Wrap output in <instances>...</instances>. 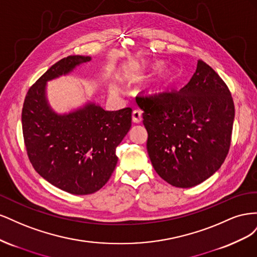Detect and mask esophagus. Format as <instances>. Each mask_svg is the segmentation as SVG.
<instances>
[{
	"mask_svg": "<svg viewBox=\"0 0 257 257\" xmlns=\"http://www.w3.org/2000/svg\"><path fill=\"white\" fill-rule=\"evenodd\" d=\"M143 120V112L141 110H134L133 113H132V121H133L134 123H141Z\"/></svg>",
	"mask_w": 257,
	"mask_h": 257,
	"instance_id": "obj_1",
	"label": "esophagus"
}]
</instances>
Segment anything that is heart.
I'll return each mask as SVG.
<instances>
[{
    "label": "heart",
    "mask_w": 257,
    "mask_h": 257,
    "mask_svg": "<svg viewBox=\"0 0 257 257\" xmlns=\"http://www.w3.org/2000/svg\"><path fill=\"white\" fill-rule=\"evenodd\" d=\"M161 66V63H155L154 65L150 66V67H143L142 68V72L143 73H146V72H150V71H153V69H157L158 67ZM175 78H176V74L175 72L173 71V69H165V71H163L161 73V75L159 76V78L157 79V81H155V89L157 90H164L168 87H170L175 81Z\"/></svg>",
    "instance_id": "b5f03b06"
}]
</instances>
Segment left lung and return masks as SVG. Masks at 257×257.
I'll use <instances>...</instances> for the list:
<instances>
[{"label":"left lung","instance_id":"left-lung-1","mask_svg":"<svg viewBox=\"0 0 257 257\" xmlns=\"http://www.w3.org/2000/svg\"><path fill=\"white\" fill-rule=\"evenodd\" d=\"M147 150L158 175L177 188L211 177L229 151L235 106L221 77L204 61L180 91L136 97Z\"/></svg>","mask_w":257,"mask_h":257}]
</instances>
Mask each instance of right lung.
<instances>
[{"label":"right lung","instance_id":"add662e5","mask_svg":"<svg viewBox=\"0 0 257 257\" xmlns=\"http://www.w3.org/2000/svg\"><path fill=\"white\" fill-rule=\"evenodd\" d=\"M90 57L69 56L53 64L27 93L21 121L29 160L45 180L75 195H88L109 180L115 149L132 125L130 107L106 111L88 103L65 114L54 112L46 98L47 81L66 75Z\"/></svg>","mask_w":257,"mask_h":257}]
</instances>
